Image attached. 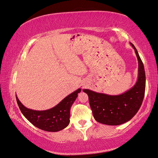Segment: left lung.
Returning a JSON list of instances; mask_svg holds the SVG:
<instances>
[{
  "label": "left lung",
  "mask_w": 158,
  "mask_h": 158,
  "mask_svg": "<svg viewBox=\"0 0 158 158\" xmlns=\"http://www.w3.org/2000/svg\"><path fill=\"white\" fill-rule=\"evenodd\" d=\"M139 62V77L136 84L122 94L111 96L85 89L93 116L99 123L117 126L128 122L138 112L145 96L146 77L144 65L139 53L130 43Z\"/></svg>",
  "instance_id": "1"
}]
</instances>
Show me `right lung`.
I'll return each mask as SVG.
<instances>
[{
    "instance_id": "add662e5",
    "label": "right lung",
    "mask_w": 158,
    "mask_h": 158,
    "mask_svg": "<svg viewBox=\"0 0 158 158\" xmlns=\"http://www.w3.org/2000/svg\"><path fill=\"white\" fill-rule=\"evenodd\" d=\"M81 89L73 92L53 108L45 110H35L26 108L16 100L21 112L30 122L38 128L47 132H58L68 126L70 123V110Z\"/></svg>"
}]
</instances>
